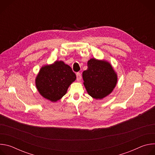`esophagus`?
Listing matches in <instances>:
<instances>
[{
  "label": "esophagus",
  "instance_id": "34e87169",
  "mask_svg": "<svg viewBox=\"0 0 155 155\" xmlns=\"http://www.w3.org/2000/svg\"><path fill=\"white\" fill-rule=\"evenodd\" d=\"M76 75H77V80L78 81H80L81 78V74L80 72H77L76 74Z\"/></svg>",
  "mask_w": 155,
  "mask_h": 155
}]
</instances>
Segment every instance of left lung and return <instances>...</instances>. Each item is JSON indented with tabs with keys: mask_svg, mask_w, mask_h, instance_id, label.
Returning a JSON list of instances; mask_svg holds the SVG:
<instances>
[{
	"mask_svg": "<svg viewBox=\"0 0 155 155\" xmlns=\"http://www.w3.org/2000/svg\"><path fill=\"white\" fill-rule=\"evenodd\" d=\"M83 78L87 93L96 99H103L111 93L117 82V74L110 64L94 58L88 61Z\"/></svg>",
	"mask_w": 155,
	"mask_h": 155,
	"instance_id": "1",
	"label": "left lung"
}]
</instances>
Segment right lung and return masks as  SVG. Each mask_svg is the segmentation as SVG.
I'll use <instances>...</instances> for the list:
<instances>
[{"label":"right lung","mask_w":155,"mask_h":155,"mask_svg":"<svg viewBox=\"0 0 155 155\" xmlns=\"http://www.w3.org/2000/svg\"><path fill=\"white\" fill-rule=\"evenodd\" d=\"M75 79L76 75L69 65L61 61H56L41 68L36 77L35 84L43 97L56 102L65 94Z\"/></svg>","instance_id":"obj_1"}]
</instances>
